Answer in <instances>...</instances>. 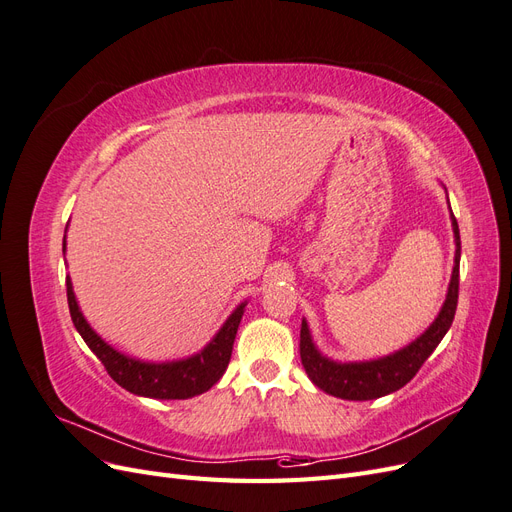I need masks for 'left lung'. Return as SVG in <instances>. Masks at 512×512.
<instances>
[{
    "instance_id": "obj_1",
    "label": "left lung",
    "mask_w": 512,
    "mask_h": 512,
    "mask_svg": "<svg viewBox=\"0 0 512 512\" xmlns=\"http://www.w3.org/2000/svg\"><path fill=\"white\" fill-rule=\"evenodd\" d=\"M453 232H455V267L451 286H448L446 301L442 305V312L438 314L436 322L412 342L408 348L399 350L391 356H384L378 361L367 363H333L314 348L309 329L303 320L301 324V363L305 374L309 376L318 389L324 393L350 399V401H365L376 399L382 395H389L399 391L401 386L408 384L416 371L423 367L429 359L431 352L438 348L446 331L451 329L455 312H457V299H459V256H461V239H459V226L453 215Z\"/></svg>"
}]
</instances>
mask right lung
I'll use <instances>...</instances> for the list:
<instances>
[{"label":"right lung","mask_w":512,"mask_h":512,"mask_svg":"<svg viewBox=\"0 0 512 512\" xmlns=\"http://www.w3.org/2000/svg\"><path fill=\"white\" fill-rule=\"evenodd\" d=\"M64 250H66V237H64ZM66 292H68V307H70L74 327L81 333L91 352H94L102 361L108 376H111L121 389H126L134 395L153 397V399H188L209 391L211 386L224 376V371L230 363L232 344H235V335H237L239 322L243 316V307H245V305H239L235 312H232V316L226 320L220 333L213 337V342L203 352L192 356V359L177 361V363H141L113 350L106 342H102L94 331H91L87 320L81 314L79 305H76L70 277L66 280Z\"/></svg>","instance_id":"obj_1"}]
</instances>
